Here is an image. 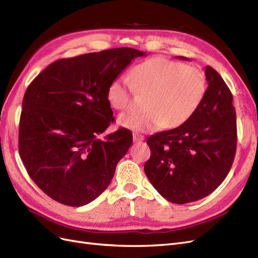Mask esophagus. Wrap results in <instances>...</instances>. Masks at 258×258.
<instances>
[{
    "instance_id": "1",
    "label": "esophagus",
    "mask_w": 258,
    "mask_h": 258,
    "mask_svg": "<svg viewBox=\"0 0 258 258\" xmlns=\"http://www.w3.org/2000/svg\"><path fill=\"white\" fill-rule=\"evenodd\" d=\"M144 140V137L142 136V135H139V134H134V141L136 142V143H140V142H142Z\"/></svg>"
}]
</instances>
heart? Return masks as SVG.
Listing matches in <instances>:
<instances>
[{"mask_svg":"<svg viewBox=\"0 0 258 258\" xmlns=\"http://www.w3.org/2000/svg\"><path fill=\"white\" fill-rule=\"evenodd\" d=\"M134 89L148 93L146 111H129L118 117L121 127L135 131H155L160 127L182 126L198 111L207 95L205 73L197 68L165 58H152L135 67L131 82L116 77L108 85L106 98L115 110L130 106Z\"/></svg>","mask_w":258,"mask_h":258,"instance_id":"heart-1","label":"heart"}]
</instances>
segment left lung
<instances>
[{"label": "left lung", "instance_id": "8db88e82", "mask_svg": "<svg viewBox=\"0 0 258 258\" xmlns=\"http://www.w3.org/2000/svg\"><path fill=\"white\" fill-rule=\"evenodd\" d=\"M179 59L187 60L185 57ZM207 95L182 126L151 136L145 174L163 198L184 205L207 197L227 176L237 148L236 110L222 76L206 67Z\"/></svg>", "mask_w": 258, "mask_h": 258}]
</instances>
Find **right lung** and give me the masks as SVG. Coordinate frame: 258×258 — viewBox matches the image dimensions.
<instances>
[{"mask_svg":"<svg viewBox=\"0 0 258 258\" xmlns=\"http://www.w3.org/2000/svg\"><path fill=\"white\" fill-rule=\"evenodd\" d=\"M145 52L122 47L60 59L29 85L19 122V154L28 174L62 205L89 204L110 185L132 144L120 128L100 140L114 120L108 85Z\"/></svg>","mask_w":258,"mask_h":258,"instance_id":"obj_1","label":"right lung"}]
</instances>
